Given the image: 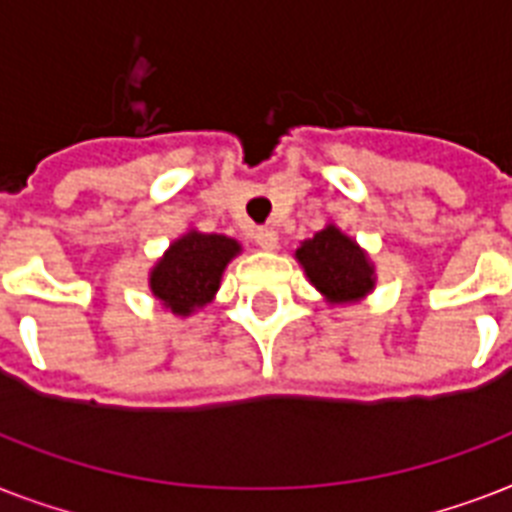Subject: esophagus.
Returning a JSON list of instances; mask_svg holds the SVG:
<instances>
[{"instance_id": "1", "label": "esophagus", "mask_w": 512, "mask_h": 512, "mask_svg": "<svg viewBox=\"0 0 512 512\" xmlns=\"http://www.w3.org/2000/svg\"><path fill=\"white\" fill-rule=\"evenodd\" d=\"M255 244L260 249H276L279 247V233H276V228H257Z\"/></svg>"}]
</instances>
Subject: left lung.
<instances>
[{
  "label": "left lung",
  "instance_id": "left-lung-1",
  "mask_svg": "<svg viewBox=\"0 0 512 512\" xmlns=\"http://www.w3.org/2000/svg\"><path fill=\"white\" fill-rule=\"evenodd\" d=\"M295 260L329 305L361 303L377 284L369 252L335 223L324 225L319 233H313V239L300 241Z\"/></svg>",
  "mask_w": 512,
  "mask_h": 512
}]
</instances>
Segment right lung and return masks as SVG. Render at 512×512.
<instances>
[{
  "label": "right lung",
  "instance_id": "obj_1",
  "mask_svg": "<svg viewBox=\"0 0 512 512\" xmlns=\"http://www.w3.org/2000/svg\"><path fill=\"white\" fill-rule=\"evenodd\" d=\"M239 255L241 244L231 236L188 228L148 271V289L164 311L188 319L215 300L225 268Z\"/></svg>",
  "mask_w": 512,
  "mask_h": 512
}]
</instances>
